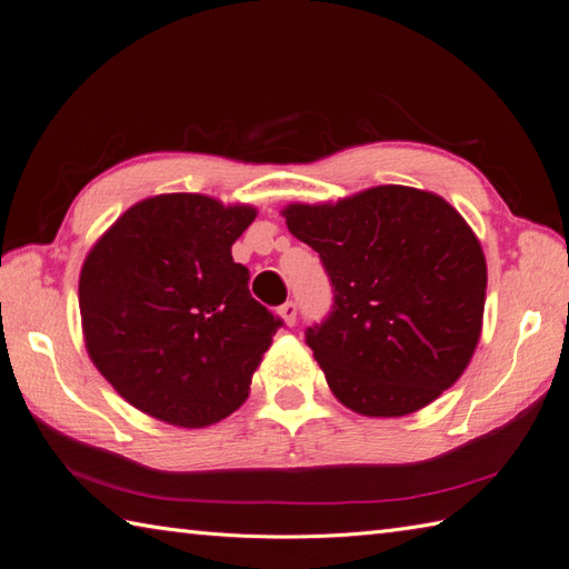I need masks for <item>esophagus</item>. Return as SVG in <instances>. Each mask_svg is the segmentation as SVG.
I'll use <instances>...</instances> for the list:
<instances>
[{
    "mask_svg": "<svg viewBox=\"0 0 569 569\" xmlns=\"http://www.w3.org/2000/svg\"><path fill=\"white\" fill-rule=\"evenodd\" d=\"M280 317L287 326H295V321H297V305H295V301H287V305L280 307Z\"/></svg>",
    "mask_w": 569,
    "mask_h": 569,
    "instance_id": "1",
    "label": "esophagus"
}]
</instances>
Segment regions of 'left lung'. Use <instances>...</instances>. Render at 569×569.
<instances>
[{"label":"left lung","mask_w":569,"mask_h":569,"mask_svg":"<svg viewBox=\"0 0 569 569\" xmlns=\"http://www.w3.org/2000/svg\"><path fill=\"white\" fill-rule=\"evenodd\" d=\"M282 217L331 277L333 311L307 343L343 407L407 416L460 380L482 336L487 260L456 207L380 184Z\"/></svg>","instance_id":"1"}]
</instances>
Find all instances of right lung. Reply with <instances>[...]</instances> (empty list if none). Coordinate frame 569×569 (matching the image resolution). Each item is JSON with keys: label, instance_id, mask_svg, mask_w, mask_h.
<instances>
[{"label": "right lung", "instance_id": "obj_1", "mask_svg": "<svg viewBox=\"0 0 569 569\" xmlns=\"http://www.w3.org/2000/svg\"><path fill=\"white\" fill-rule=\"evenodd\" d=\"M258 209L207 194L138 201L80 272L84 348L119 395L158 421L204 428L248 399L280 319L250 297L231 246Z\"/></svg>", "mask_w": 569, "mask_h": 569}]
</instances>
